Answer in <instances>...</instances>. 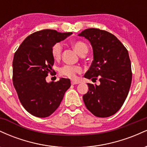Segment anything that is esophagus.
Instances as JSON below:
<instances>
[{
    "label": "esophagus",
    "mask_w": 147,
    "mask_h": 147,
    "mask_svg": "<svg viewBox=\"0 0 147 147\" xmlns=\"http://www.w3.org/2000/svg\"><path fill=\"white\" fill-rule=\"evenodd\" d=\"M79 83V82H77V81H75V80H72L71 81V84L72 85H75V84H78Z\"/></svg>",
    "instance_id": "esophagus-1"
}]
</instances>
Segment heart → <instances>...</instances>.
I'll list each match as a JSON object with an SVG mask.
<instances>
[{"instance_id": "1", "label": "heart", "mask_w": 147, "mask_h": 147, "mask_svg": "<svg viewBox=\"0 0 147 147\" xmlns=\"http://www.w3.org/2000/svg\"><path fill=\"white\" fill-rule=\"evenodd\" d=\"M72 46L75 51L82 55L83 54H86L88 52V47L83 41H77L72 43ZM62 45L60 43H57L52 48V55L55 59H59L61 56ZM82 68L79 66H72V65H64L60 68L59 72L62 75H65L70 78H74L76 74L81 72Z\"/></svg>"}]
</instances>
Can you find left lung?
<instances>
[{
  "instance_id": "1",
  "label": "left lung",
  "mask_w": 147,
  "mask_h": 147,
  "mask_svg": "<svg viewBox=\"0 0 147 147\" xmlns=\"http://www.w3.org/2000/svg\"><path fill=\"white\" fill-rule=\"evenodd\" d=\"M78 35L88 40L93 52V61L84 77H99L100 82L99 86L87 84L84 104L94 115L109 117L119 110L129 94L132 81L129 52L117 37L104 30L90 28Z\"/></svg>"
}]
</instances>
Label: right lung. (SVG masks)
I'll use <instances>...</instances> for the list:
<instances>
[{
	"label": "right lung",
	"mask_w": 147,
	"mask_h": 147,
	"mask_svg": "<svg viewBox=\"0 0 147 147\" xmlns=\"http://www.w3.org/2000/svg\"><path fill=\"white\" fill-rule=\"evenodd\" d=\"M72 32L43 30L28 36L15 52L13 59V84L20 102L30 114L38 117L52 115L60 105L70 87L69 79L48 82L55 59L52 48Z\"/></svg>",
	"instance_id": "add662e5"
}]
</instances>
